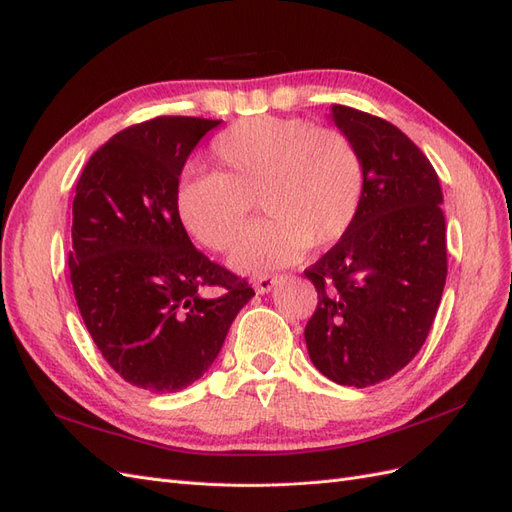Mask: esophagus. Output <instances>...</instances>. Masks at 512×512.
Masks as SVG:
<instances>
[{"instance_id":"obj_1","label":"esophagus","mask_w":512,"mask_h":512,"mask_svg":"<svg viewBox=\"0 0 512 512\" xmlns=\"http://www.w3.org/2000/svg\"><path fill=\"white\" fill-rule=\"evenodd\" d=\"M282 280H284V275H262V277H258V280L254 282V288H256L258 294H267L277 284H280Z\"/></svg>"}]
</instances>
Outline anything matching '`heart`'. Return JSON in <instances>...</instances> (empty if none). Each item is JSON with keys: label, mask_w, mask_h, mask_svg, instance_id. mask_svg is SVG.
<instances>
[{"label": "heart", "mask_w": 512, "mask_h": 512, "mask_svg": "<svg viewBox=\"0 0 512 512\" xmlns=\"http://www.w3.org/2000/svg\"><path fill=\"white\" fill-rule=\"evenodd\" d=\"M211 153L215 173L181 177L175 211L190 237L224 252L258 196L269 218L245 228L232 250L230 265L241 273H265L290 265L305 247L337 243L359 213L365 168L342 132L260 115L235 123Z\"/></svg>", "instance_id": "heart-1"}]
</instances>
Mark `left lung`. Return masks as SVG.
Wrapping results in <instances>:
<instances>
[{
  "instance_id": "obj_1",
  "label": "left lung",
  "mask_w": 512,
  "mask_h": 512,
  "mask_svg": "<svg viewBox=\"0 0 512 512\" xmlns=\"http://www.w3.org/2000/svg\"><path fill=\"white\" fill-rule=\"evenodd\" d=\"M335 126L361 153L359 213L305 277L318 305L309 359L329 380L365 389L404 369L425 344L446 284V222L436 170L393 123L335 104Z\"/></svg>"
}]
</instances>
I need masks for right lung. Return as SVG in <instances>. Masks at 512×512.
<instances>
[{
    "label": "right lung",
    "mask_w": 512,
    "mask_h": 512,
    "mask_svg": "<svg viewBox=\"0 0 512 512\" xmlns=\"http://www.w3.org/2000/svg\"><path fill=\"white\" fill-rule=\"evenodd\" d=\"M220 123H138L104 143L76 183L68 258L76 305L106 363L149 393H177L203 376L254 297L196 250L175 211L185 160ZM209 289L223 294L207 298Z\"/></svg>",
    "instance_id": "obj_1"
}]
</instances>
